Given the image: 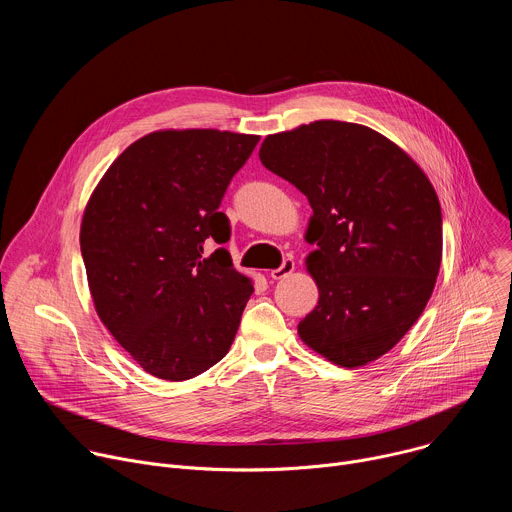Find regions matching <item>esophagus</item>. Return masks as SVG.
I'll return each mask as SVG.
<instances>
[{"instance_id":"esophagus-1","label":"esophagus","mask_w":512,"mask_h":512,"mask_svg":"<svg viewBox=\"0 0 512 512\" xmlns=\"http://www.w3.org/2000/svg\"><path fill=\"white\" fill-rule=\"evenodd\" d=\"M294 269H296L294 259L287 257V259H283L281 267H277V269H273V271H271V279H283V277H287V275L294 273Z\"/></svg>"}]
</instances>
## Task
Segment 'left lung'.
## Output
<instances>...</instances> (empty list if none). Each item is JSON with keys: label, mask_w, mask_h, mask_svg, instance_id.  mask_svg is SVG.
I'll return each instance as SVG.
<instances>
[{"label": "left lung", "mask_w": 512, "mask_h": 512, "mask_svg": "<svg viewBox=\"0 0 512 512\" xmlns=\"http://www.w3.org/2000/svg\"><path fill=\"white\" fill-rule=\"evenodd\" d=\"M261 164L308 196L306 269L318 306L304 344L346 369L389 352L425 310L442 263V208L425 172L379 131L314 121L267 135Z\"/></svg>", "instance_id": "8db88e82"}]
</instances>
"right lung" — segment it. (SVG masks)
<instances>
[{"label": "right lung", "instance_id": "1", "mask_svg": "<svg viewBox=\"0 0 512 512\" xmlns=\"http://www.w3.org/2000/svg\"><path fill=\"white\" fill-rule=\"evenodd\" d=\"M259 135L160 129L133 141L93 190L81 253L95 310L139 367L186 381L221 360L253 283L223 247L218 212ZM217 245L208 256L207 245Z\"/></svg>", "mask_w": 512, "mask_h": 512}]
</instances>
